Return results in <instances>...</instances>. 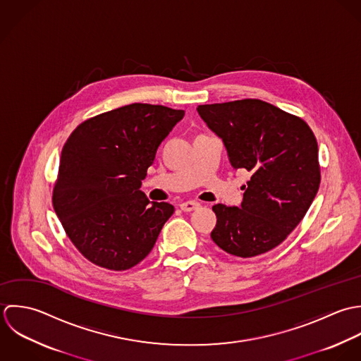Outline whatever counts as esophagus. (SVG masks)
Segmentation results:
<instances>
[{
  "instance_id": "obj_1",
  "label": "esophagus",
  "mask_w": 361,
  "mask_h": 361,
  "mask_svg": "<svg viewBox=\"0 0 361 361\" xmlns=\"http://www.w3.org/2000/svg\"><path fill=\"white\" fill-rule=\"evenodd\" d=\"M180 208H181V211H184V212H192V211H195V209L200 208V204H198V202H194V201H187V202L180 204Z\"/></svg>"
}]
</instances>
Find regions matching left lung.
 <instances>
[{
    "instance_id": "left-lung-1",
    "label": "left lung",
    "mask_w": 361,
    "mask_h": 361,
    "mask_svg": "<svg viewBox=\"0 0 361 361\" xmlns=\"http://www.w3.org/2000/svg\"><path fill=\"white\" fill-rule=\"evenodd\" d=\"M197 111L223 141L233 169L251 173L240 207L212 208L217 217L212 240L241 258L271 251L305 216L319 188L311 128L258 99L201 104Z\"/></svg>"
}]
</instances>
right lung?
Here are the masks:
<instances>
[{
	"instance_id": "right-lung-1",
	"label": "right lung",
	"mask_w": 361,
	"mask_h": 361,
	"mask_svg": "<svg viewBox=\"0 0 361 361\" xmlns=\"http://www.w3.org/2000/svg\"><path fill=\"white\" fill-rule=\"evenodd\" d=\"M185 111L134 103L75 128L63 147L53 205L94 265L126 271L152 251L174 207L141 191L156 150Z\"/></svg>"
}]
</instances>
